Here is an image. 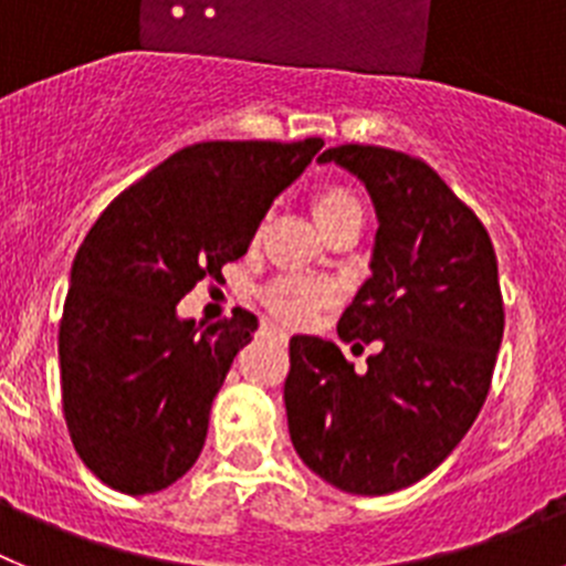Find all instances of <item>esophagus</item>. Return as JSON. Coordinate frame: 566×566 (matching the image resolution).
Wrapping results in <instances>:
<instances>
[{
	"label": "esophagus",
	"instance_id": "esophagus-1",
	"mask_svg": "<svg viewBox=\"0 0 566 566\" xmlns=\"http://www.w3.org/2000/svg\"><path fill=\"white\" fill-rule=\"evenodd\" d=\"M269 332H274V334H277V337H280V339H286V337H289V334H286V332H283V328H274V326H269Z\"/></svg>",
	"mask_w": 566,
	"mask_h": 566
}]
</instances>
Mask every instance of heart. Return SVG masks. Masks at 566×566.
<instances>
[{"instance_id":"b5f03b06","label":"heart","mask_w":566,"mask_h":566,"mask_svg":"<svg viewBox=\"0 0 566 566\" xmlns=\"http://www.w3.org/2000/svg\"><path fill=\"white\" fill-rule=\"evenodd\" d=\"M312 209L317 223L326 232L328 227H334L337 221L348 218V214H363L357 195L352 192L343 184H323L317 192L312 195ZM339 289L328 280H314V277H300V274H283V277H274L272 283L263 286L260 300L263 306L280 317L289 326H303L308 319H314V314L319 308L337 303Z\"/></svg>"}]
</instances>
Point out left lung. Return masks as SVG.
<instances>
[{"mask_svg": "<svg viewBox=\"0 0 566 566\" xmlns=\"http://www.w3.org/2000/svg\"><path fill=\"white\" fill-rule=\"evenodd\" d=\"M317 161L352 169L377 207L374 274L337 334L379 352L357 374L334 343L294 334L289 433L319 479L385 496L439 468L482 411L504 334L496 252L476 212L413 155L339 144Z\"/></svg>", "mask_w": 566, "mask_h": 566, "instance_id": "obj_1", "label": "left lung"}]
</instances>
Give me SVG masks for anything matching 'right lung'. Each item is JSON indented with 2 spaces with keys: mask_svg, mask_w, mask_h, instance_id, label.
Returning a JSON list of instances; mask_svg holds the SVG:
<instances>
[{
  "mask_svg": "<svg viewBox=\"0 0 566 566\" xmlns=\"http://www.w3.org/2000/svg\"><path fill=\"white\" fill-rule=\"evenodd\" d=\"M323 138L201 142L113 198L78 247L59 323L73 448L107 488L147 496L201 457L209 408L258 317L207 328L175 306L243 258L277 192Z\"/></svg>",
  "mask_w": 566,
  "mask_h": 566,
  "instance_id": "right-lung-1",
  "label": "right lung"
}]
</instances>
